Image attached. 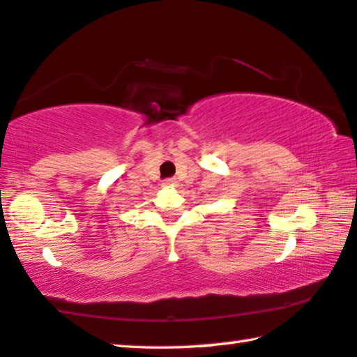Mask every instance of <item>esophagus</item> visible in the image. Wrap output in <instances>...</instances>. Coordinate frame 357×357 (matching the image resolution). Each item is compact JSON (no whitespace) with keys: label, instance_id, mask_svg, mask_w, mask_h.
Listing matches in <instances>:
<instances>
[{"label":"esophagus","instance_id":"34e87169","mask_svg":"<svg viewBox=\"0 0 357 357\" xmlns=\"http://www.w3.org/2000/svg\"><path fill=\"white\" fill-rule=\"evenodd\" d=\"M162 185L164 186H175V185H177V180H175V178H166L162 182Z\"/></svg>","mask_w":357,"mask_h":357}]
</instances>
